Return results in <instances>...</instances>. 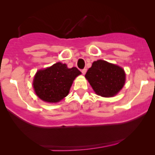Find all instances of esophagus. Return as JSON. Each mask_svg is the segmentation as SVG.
Returning a JSON list of instances; mask_svg holds the SVG:
<instances>
[{"label": "esophagus", "instance_id": "34e87169", "mask_svg": "<svg viewBox=\"0 0 155 155\" xmlns=\"http://www.w3.org/2000/svg\"><path fill=\"white\" fill-rule=\"evenodd\" d=\"M86 72H87V69L86 68H84V69H82V70H81V73H82L83 74H86Z\"/></svg>", "mask_w": 155, "mask_h": 155}]
</instances>
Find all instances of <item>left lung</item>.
I'll list each match as a JSON object with an SVG mask.
<instances>
[{
	"instance_id": "8db88e82",
	"label": "left lung",
	"mask_w": 155,
	"mask_h": 155,
	"mask_svg": "<svg viewBox=\"0 0 155 155\" xmlns=\"http://www.w3.org/2000/svg\"><path fill=\"white\" fill-rule=\"evenodd\" d=\"M85 77L97 95L106 97L118 93L125 81V74L122 68L102 60L92 63Z\"/></svg>"
}]
</instances>
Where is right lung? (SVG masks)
I'll list each match as a JSON object with an SVG mask.
<instances>
[{"instance_id":"add662e5","label":"right lung","mask_w":155,"mask_h":155,"mask_svg":"<svg viewBox=\"0 0 155 155\" xmlns=\"http://www.w3.org/2000/svg\"><path fill=\"white\" fill-rule=\"evenodd\" d=\"M81 74L76 67L68 68L65 64L57 63L40 70L33 79V87L39 98L46 102L57 103L66 97L73 81Z\"/></svg>"}]
</instances>
